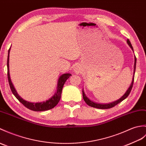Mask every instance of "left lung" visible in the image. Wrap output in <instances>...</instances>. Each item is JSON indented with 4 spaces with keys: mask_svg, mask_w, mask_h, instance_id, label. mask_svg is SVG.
I'll use <instances>...</instances> for the list:
<instances>
[{
    "mask_svg": "<svg viewBox=\"0 0 146 146\" xmlns=\"http://www.w3.org/2000/svg\"><path fill=\"white\" fill-rule=\"evenodd\" d=\"M127 43L129 45V46L131 47V48L133 50V46H132L131 43L129 40V39L127 40ZM134 60H135V61H134V75H133V81H132V83L131 84L129 88L127 89V90L126 91V92L125 93V94H124L123 96H122L121 98H119V100H116V101H114V102H112V103H108V104L97 103H95V102H93V101L90 100L89 98L86 96V94H84V92L83 89V91H82L83 97L84 101H85L86 103L90 106L95 108H98V109H110V108H111L115 106L116 105H117V104H119V103L121 102V101H123L124 100L126 99V98L129 96V94H130L131 91L132 90V88H133V83H134V73H135V66H136V58H135V56Z\"/></svg>",
    "mask_w": 146,
    "mask_h": 146,
    "instance_id": "1",
    "label": "left lung"
}]
</instances>
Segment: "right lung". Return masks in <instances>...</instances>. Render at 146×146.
<instances>
[{"label":"right lung","mask_w":146,"mask_h":146,"mask_svg":"<svg viewBox=\"0 0 146 146\" xmlns=\"http://www.w3.org/2000/svg\"><path fill=\"white\" fill-rule=\"evenodd\" d=\"M11 48H9L8 51V58H7V76H8V80L10 88L12 91V93L13 94L17 99L20 103H21L23 106H25L28 109L35 111H47L52 109L55 107L57 104L58 103L59 101L61 98V94H62V89L64 84L65 83L66 81L69 78L72 74L70 73H65L61 75L59 78L58 81V86H57V90L55 93L54 94L53 96L51 97L50 99L46 100L45 101H43V102H38V103H32L27 101L20 97L17 92L14 86H13V84L11 81V78H10V73H9V53Z\"/></svg>","instance_id":"1"}]
</instances>
